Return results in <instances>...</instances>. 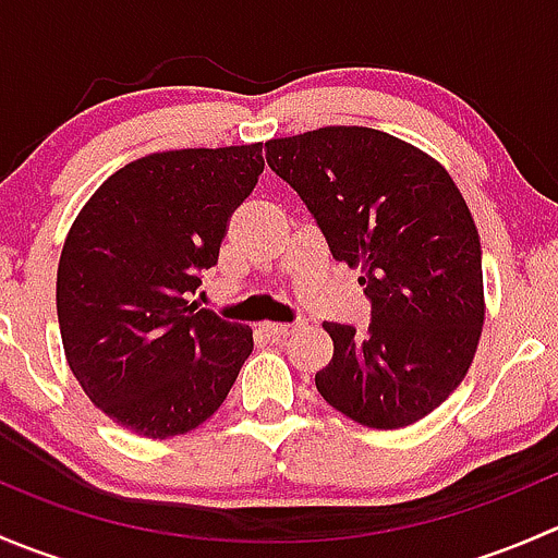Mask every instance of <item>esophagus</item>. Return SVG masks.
Returning <instances> with one entry per match:
<instances>
[{"label": "esophagus", "instance_id": "obj_1", "mask_svg": "<svg viewBox=\"0 0 558 558\" xmlns=\"http://www.w3.org/2000/svg\"><path fill=\"white\" fill-rule=\"evenodd\" d=\"M302 329V320H294V324H264V331H267L272 340H283V337L294 335V331Z\"/></svg>", "mask_w": 558, "mask_h": 558}]
</instances>
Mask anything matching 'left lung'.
I'll return each mask as SVG.
<instances>
[{
	"mask_svg": "<svg viewBox=\"0 0 558 558\" xmlns=\"http://www.w3.org/2000/svg\"><path fill=\"white\" fill-rule=\"evenodd\" d=\"M264 148L373 302L364 335L326 320L335 356L315 388L356 424H415L464 380L486 318L464 196L440 161L378 129L324 126Z\"/></svg>",
	"mask_w": 558,
	"mask_h": 558,
	"instance_id": "left-lung-1",
	"label": "left lung"
}]
</instances>
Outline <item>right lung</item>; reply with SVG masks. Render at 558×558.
<instances>
[{
    "label": "right lung",
    "mask_w": 558,
    "mask_h": 558,
    "mask_svg": "<svg viewBox=\"0 0 558 558\" xmlns=\"http://www.w3.org/2000/svg\"><path fill=\"white\" fill-rule=\"evenodd\" d=\"M264 170L262 143L129 161L66 234L56 311L72 375L118 426L150 440L210 418L253 351L247 326L189 296Z\"/></svg>",
    "instance_id": "add662e5"
}]
</instances>
